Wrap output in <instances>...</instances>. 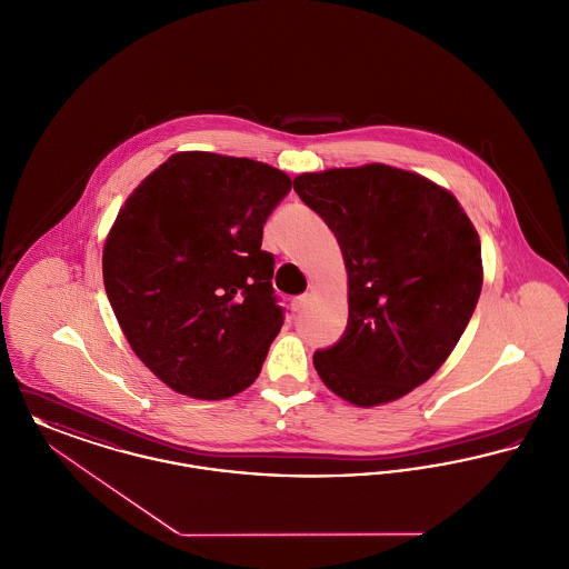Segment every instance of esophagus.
<instances>
[{"instance_id": "34e87169", "label": "esophagus", "mask_w": 569, "mask_h": 569, "mask_svg": "<svg viewBox=\"0 0 569 569\" xmlns=\"http://www.w3.org/2000/svg\"><path fill=\"white\" fill-rule=\"evenodd\" d=\"M307 305H309V295H301V297H297V299L292 301V311L301 313V311H305Z\"/></svg>"}]
</instances>
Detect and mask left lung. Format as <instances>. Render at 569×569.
I'll return each instance as SVG.
<instances>
[{
    "mask_svg": "<svg viewBox=\"0 0 569 569\" xmlns=\"http://www.w3.org/2000/svg\"><path fill=\"white\" fill-rule=\"evenodd\" d=\"M295 191L333 232L348 272V327L313 368L355 406L398 400L467 329L483 283L479 236L447 189L406 169L301 173Z\"/></svg>",
    "mask_w": 569,
    "mask_h": 569,
    "instance_id": "8db88e82",
    "label": "left lung"
}]
</instances>
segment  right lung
<instances>
[{
    "instance_id": "1",
    "label": "right lung",
    "mask_w": 569,
    "mask_h": 569,
    "mask_svg": "<svg viewBox=\"0 0 569 569\" xmlns=\"http://www.w3.org/2000/svg\"><path fill=\"white\" fill-rule=\"evenodd\" d=\"M290 189L267 163L178 152L120 208L104 290L139 361L173 391L226 400L258 378L283 325L262 234Z\"/></svg>"
}]
</instances>
